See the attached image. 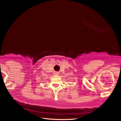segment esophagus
<instances>
[{
	"instance_id": "esophagus-1",
	"label": "esophagus",
	"mask_w": 121,
	"mask_h": 121,
	"mask_svg": "<svg viewBox=\"0 0 121 121\" xmlns=\"http://www.w3.org/2000/svg\"><path fill=\"white\" fill-rule=\"evenodd\" d=\"M54 74L56 75H58L59 74V73L58 72H55V73H54Z\"/></svg>"
}]
</instances>
